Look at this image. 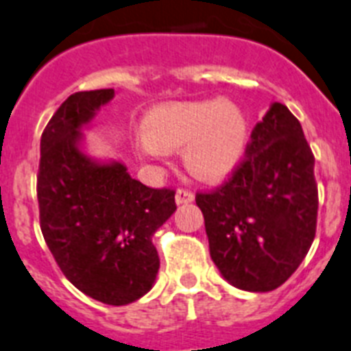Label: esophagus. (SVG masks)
Listing matches in <instances>:
<instances>
[{
    "label": "esophagus",
    "mask_w": 351,
    "mask_h": 351,
    "mask_svg": "<svg viewBox=\"0 0 351 351\" xmlns=\"http://www.w3.org/2000/svg\"><path fill=\"white\" fill-rule=\"evenodd\" d=\"M193 200H195V195H193V191L184 189V187H180V189L176 191V204H178V205L191 204Z\"/></svg>",
    "instance_id": "esophagus-1"
}]
</instances>
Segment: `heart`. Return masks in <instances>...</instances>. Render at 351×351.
I'll return each mask as SVG.
<instances>
[{
	"label": "heart",
	"instance_id": "1",
	"mask_svg": "<svg viewBox=\"0 0 351 351\" xmlns=\"http://www.w3.org/2000/svg\"><path fill=\"white\" fill-rule=\"evenodd\" d=\"M185 147L189 173L216 182L238 166L247 146V122L241 111L220 101L185 102L156 110L146 122L136 147L142 155L162 160L167 149Z\"/></svg>",
	"mask_w": 351,
	"mask_h": 351
}]
</instances>
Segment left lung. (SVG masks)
Instances as JSON below:
<instances>
[{
	"instance_id": "8db88e82",
	"label": "left lung",
	"mask_w": 351,
	"mask_h": 351,
	"mask_svg": "<svg viewBox=\"0 0 351 351\" xmlns=\"http://www.w3.org/2000/svg\"><path fill=\"white\" fill-rule=\"evenodd\" d=\"M314 162L298 119L272 102L229 178L196 193L210 258L232 287L269 292L298 270L317 227Z\"/></svg>"
}]
</instances>
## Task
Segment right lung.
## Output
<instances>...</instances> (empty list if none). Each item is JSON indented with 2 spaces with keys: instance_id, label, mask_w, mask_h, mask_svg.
<instances>
[{
  "instance_id": "obj_1",
  "label": "right lung",
  "mask_w": 351,
  "mask_h": 351,
  "mask_svg": "<svg viewBox=\"0 0 351 351\" xmlns=\"http://www.w3.org/2000/svg\"><path fill=\"white\" fill-rule=\"evenodd\" d=\"M113 90L77 92L41 135L37 202L43 238L73 287L104 304L149 292L160 258L153 234L176 210L175 189H153L126 167L95 164L79 149L81 128Z\"/></svg>"
}]
</instances>
